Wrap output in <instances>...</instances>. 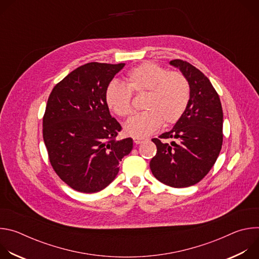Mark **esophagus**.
Masks as SVG:
<instances>
[{
	"label": "esophagus",
	"instance_id": "1",
	"mask_svg": "<svg viewBox=\"0 0 259 259\" xmlns=\"http://www.w3.org/2000/svg\"><path fill=\"white\" fill-rule=\"evenodd\" d=\"M133 141H134V143H135V144H140V143H142V142L144 141V138L134 137V138H133Z\"/></svg>",
	"mask_w": 259,
	"mask_h": 259
}]
</instances>
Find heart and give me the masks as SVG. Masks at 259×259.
<instances>
[{
    "mask_svg": "<svg viewBox=\"0 0 259 259\" xmlns=\"http://www.w3.org/2000/svg\"><path fill=\"white\" fill-rule=\"evenodd\" d=\"M132 92H146L143 112L129 119L125 132L133 137L143 138L155 133L163 124L172 125L186 113L191 87L188 79L179 71H168L165 67L144 62L133 67L126 75V84L110 81L104 91L107 107L119 117L132 113Z\"/></svg>",
    "mask_w": 259,
    "mask_h": 259,
    "instance_id": "1",
    "label": "heart"
}]
</instances>
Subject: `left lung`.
<instances>
[{
  "label": "left lung",
  "mask_w": 259,
  "mask_h": 259,
  "mask_svg": "<svg viewBox=\"0 0 259 259\" xmlns=\"http://www.w3.org/2000/svg\"><path fill=\"white\" fill-rule=\"evenodd\" d=\"M191 87V99L174 127L152 141L157 154L150 167L154 176L172 188H188L210 171L223 145L224 113L217 92L204 73L191 63L174 59ZM165 139L172 141L167 144Z\"/></svg>",
  "instance_id": "left-lung-1"
}]
</instances>
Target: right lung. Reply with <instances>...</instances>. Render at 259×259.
Wrapping results in <instances>:
<instances>
[{
  "mask_svg": "<svg viewBox=\"0 0 259 259\" xmlns=\"http://www.w3.org/2000/svg\"><path fill=\"white\" fill-rule=\"evenodd\" d=\"M125 63H86L55 85L43 118L51 166L68 187L97 193L112 182L133 139L117 140L122 127L104 100L107 84Z\"/></svg>",
  "mask_w": 259,
  "mask_h": 259,
  "instance_id": "right-lung-1",
  "label": "right lung"
}]
</instances>
